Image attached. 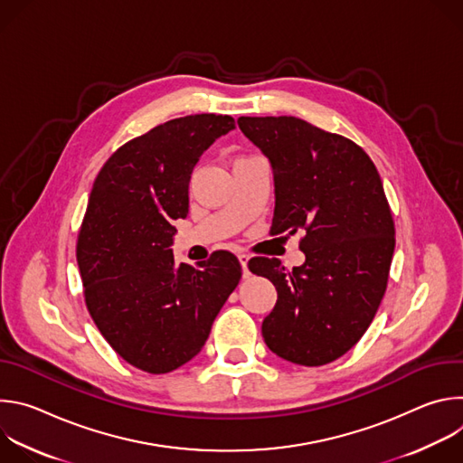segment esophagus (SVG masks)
Wrapping results in <instances>:
<instances>
[{"label":"esophagus","instance_id":"34e87169","mask_svg":"<svg viewBox=\"0 0 463 463\" xmlns=\"http://www.w3.org/2000/svg\"><path fill=\"white\" fill-rule=\"evenodd\" d=\"M247 254H249V250H243V254H241V256H247Z\"/></svg>","mask_w":463,"mask_h":463}]
</instances>
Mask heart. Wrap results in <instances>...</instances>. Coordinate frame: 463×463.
Here are the masks:
<instances>
[{"label":"heart","mask_w":463,"mask_h":463,"mask_svg":"<svg viewBox=\"0 0 463 463\" xmlns=\"http://www.w3.org/2000/svg\"><path fill=\"white\" fill-rule=\"evenodd\" d=\"M249 165H250V161H240V163H236V166H234V175H243L245 172H247V168H249Z\"/></svg>","instance_id":"b5f03b06"}]
</instances>
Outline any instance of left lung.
Returning a JSON list of instances; mask_svg holds the SVG:
<instances>
[{"mask_svg": "<svg viewBox=\"0 0 463 463\" xmlns=\"http://www.w3.org/2000/svg\"><path fill=\"white\" fill-rule=\"evenodd\" d=\"M220 136L222 117L207 113L159 124L120 146L90 194L77 241L86 306L109 346L148 373L202 352L240 280L231 252L177 261L170 249L190 174ZM220 257L233 263L229 274L215 269Z\"/></svg>", "mask_w": 463, "mask_h": 463, "instance_id": "obj_1", "label": "left lung"}]
</instances>
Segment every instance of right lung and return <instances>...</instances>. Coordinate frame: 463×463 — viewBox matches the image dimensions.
<instances>
[{"instance_id":"add662e5","label":"right lung","mask_w":463,"mask_h":463,"mask_svg":"<svg viewBox=\"0 0 463 463\" xmlns=\"http://www.w3.org/2000/svg\"><path fill=\"white\" fill-rule=\"evenodd\" d=\"M238 124L273 168L271 234L300 231L306 256L293 273L268 277L279 298L263 341L295 364H327L359 343L386 291L395 231L381 177L354 141L302 118Z\"/></svg>"}]
</instances>
